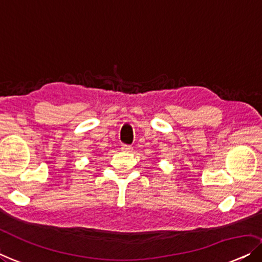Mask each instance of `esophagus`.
<instances>
[{"mask_svg": "<svg viewBox=\"0 0 262 262\" xmlns=\"http://www.w3.org/2000/svg\"><path fill=\"white\" fill-rule=\"evenodd\" d=\"M120 149H122L123 151H125V152H130V151H132V146L131 145H127V144H123Z\"/></svg>", "mask_w": 262, "mask_h": 262, "instance_id": "esophagus-1", "label": "esophagus"}]
</instances>
